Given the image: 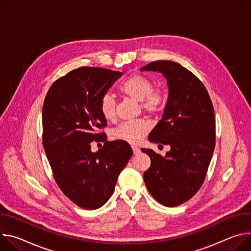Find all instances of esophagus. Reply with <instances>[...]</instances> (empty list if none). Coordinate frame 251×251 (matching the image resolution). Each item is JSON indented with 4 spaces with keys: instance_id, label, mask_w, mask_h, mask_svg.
Returning a JSON list of instances; mask_svg holds the SVG:
<instances>
[{
    "instance_id": "34e87169",
    "label": "esophagus",
    "mask_w": 251,
    "mask_h": 251,
    "mask_svg": "<svg viewBox=\"0 0 251 251\" xmlns=\"http://www.w3.org/2000/svg\"><path fill=\"white\" fill-rule=\"evenodd\" d=\"M132 149H133V153L134 155H137L140 153V149L137 147V146H132Z\"/></svg>"
}]
</instances>
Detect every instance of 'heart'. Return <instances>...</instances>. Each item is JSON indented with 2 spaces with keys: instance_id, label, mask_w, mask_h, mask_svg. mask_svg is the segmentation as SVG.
<instances>
[{
  "instance_id": "1",
  "label": "heart",
  "mask_w": 251,
  "mask_h": 251,
  "mask_svg": "<svg viewBox=\"0 0 251 251\" xmlns=\"http://www.w3.org/2000/svg\"><path fill=\"white\" fill-rule=\"evenodd\" d=\"M119 92L137 102H141L142 108L154 113L159 111L164 103V95L160 90L153 89L152 81L141 75L129 76L119 87ZM100 113L107 121H113L116 117L115 101L110 95H104L99 103ZM149 130L144 120H135L120 124L111 131V138L131 144H136Z\"/></svg>"
}]
</instances>
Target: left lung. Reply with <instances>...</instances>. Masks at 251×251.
I'll return each instance as SVG.
<instances>
[{
	"instance_id": "8db88e82",
	"label": "left lung",
	"mask_w": 251,
	"mask_h": 251,
	"mask_svg": "<svg viewBox=\"0 0 251 251\" xmlns=\"http://www.w3.org/2000/svg\"><path fill=\"white\" fill-rule=\"evenodd\" d=\"M140 70L162 74L169 88L162 119L148 140L171 149L165 157L142 149L151 159L144 182L157 201L176 206L193 198L204 181L216 145L212 103L201 81L181 64L158 60Z\"/></svg>"
}]
</instances>
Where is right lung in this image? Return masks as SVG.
<instances>
[{"label": "right lung", "instance_id": "add662e5", "mask_svg": "<svg viewBox=\"0 0 251 251\" xmlns=\"http://www.w3.org/2000/svg\"><path fill=\"white\" fill-rule=\"evenodd\" d=\"M120 71L80 67L58 78L43 106V144L55 182L76 205L96 209L109 200L133 151L127 142L104 141L97 152L90 143L101 140L106 126L99 103Z\"/></svg>", "mask_w": 251, "mask_h": 251}]
</instances>
